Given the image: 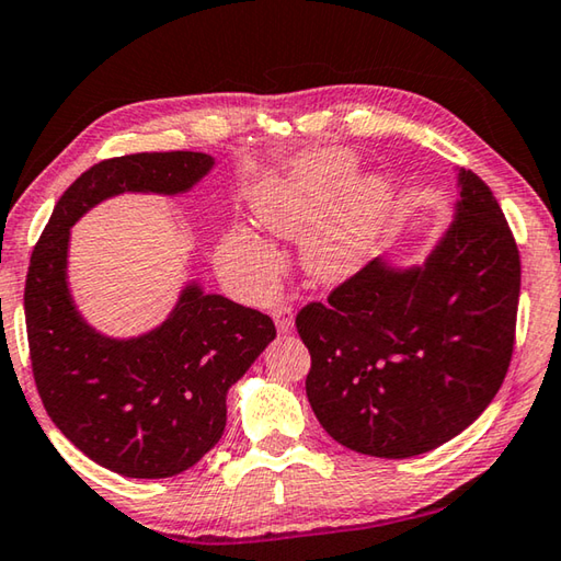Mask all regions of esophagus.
I'll use <instances>...</instances> for the list:
<instances>
[{
  "mask_svg": "<svg viewBox=\"0 0 561 561\" xmlns=\"http://www.w3.org/2000/svg\"><path fill=\"white\" fill-rule=\"evenodd\" d=\"M273 322H275V330H278L280 335H288V332H293V328H296V316H293V308L286 306V302L275 308Z\"/></svg>",
  "mask_w": 561,
  "mask_h": 561,
  "instance_id": "esophagus-1",
  "label": "esophagus"
}]
</instances>
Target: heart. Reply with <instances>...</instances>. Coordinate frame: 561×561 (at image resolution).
Segmentation results:
<instances>
[{"label":"heart","mask_w":561,"mask_h":561,"mask_svg":"<svg viewBox=\"0 0 561 561\" xmlns=\"http://www.w3.org/2000/svg\"><path fill=\"white\" fill-rule=\"evenodd\" d=\"M357 157L342 147L310 152L286 174L251 190V206L271 233L302 239V263L318 280L337 283L365 263L391 224L397 194L389 176L357 174ZM226 275L253 293L278 286L283 259L249 226H231L219 243Z\"/></svg>","instance_id":"1"}]
</instances>
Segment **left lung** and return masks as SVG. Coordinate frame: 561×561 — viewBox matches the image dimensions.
Returning a JSON list of instances; mask_svg holds the SVG:
<instances>
[{
  "instance_id": "obj_1",
  "label": "left lung",
  "mask_w": 561,
  "mask_h": 561,
  "mask_svg": "<svg viewBox=\"0 0 561 561\" xmlns=\"http://www.w3.org/2000/svg\"><path fill=\"white\" fill-rule=\"evenodd\" d=\"M517 300L519 251L503 209L478 174L458 170L454 221L424 263L375 259L298 312L322 428L377 458L458 436L507 375Z\"/></svg>"
}]
</instances>
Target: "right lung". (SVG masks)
<instances>
[{"mask_svg":"<svg viewBox=\"0 0 561 561\" xmlns=\"http://www.w3.org/2000/svg\"><path fill=\"white\" fill-rule=\"evenodd\" d=\"M204 152H140L93 164L68 186L32 253L24 288L38 397L61 434L125 478H172L219 444L226 394L275 337L259 310L186 283L162 325L107 337L68 290L71 226L125 192L184 194L211 172Z\"/></svg>","mask_w":561,"mask_h":561,"instance_id":"1","label":"right lung"}]
</instances>
